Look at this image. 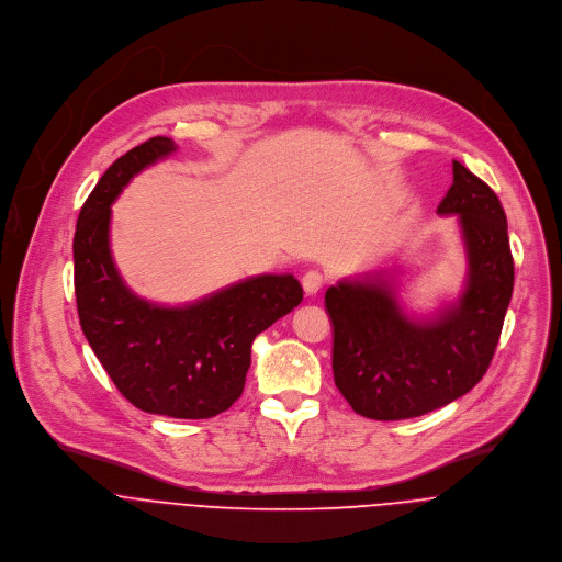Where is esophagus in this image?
Here are the masks:
<instances>
[{"mask_svg": "<svg viewBox=\"0 0 562 562\" xmlns=\"http://www.w3.org/2000/svg\"><path fill=\"white\" fill-rule=\"evenodd\" d=\"M323 283H325V277H323L321 272H316V270L305 272V274H303V279H301V285H303V290H305V294H307V296L316 294V292L323 288Z\"/></svg>", "mask_w": 562, "mask_h": 562, "instance_id": "esophagus-1", "label": "esophagus"}]
</instances>
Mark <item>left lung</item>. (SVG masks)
Returning <instances> with one entry per match:
<instances>
[{"mask_svg": "<svg viewBox=\"0 0 562 562\" xmlns=\"http://www.w3.org/2000/svg\"><path fill=\"white\" fill-rule=\"evenodd\" d=\"M438 214H459L468 255L461 299L412 321L383 274L327 288L334 383L366 418L401 420L468 394L496 352L514 290L507 218L496 192L454 161Z\"/></svg>", "mask_w": 562, "mask_h": 562, "instance_id": "1", "label": "left lung"}]
</instances>
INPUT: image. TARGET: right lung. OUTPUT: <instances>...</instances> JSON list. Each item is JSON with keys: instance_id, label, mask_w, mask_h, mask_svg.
<instances>
[{"instance_id": "add662e5", "label": "right lung", "mask_w": 562, "mask_h": 562, "mask_svg": "<svg viewBox=\"0 0 562 562\" xmlns=\"http://www.w3.org/2000/svg\"><path fill=\"white\" fill-rule=\"evenodd\" d=\"M175 150L172 139L153 137L101 175L77 218L75 296L92 352L135 407L210 418L241 396L252 341L303 301V288L292 274H261L166 307L124 283L110 255V205L135 175Z\"/></svg>"}]
</instances>
